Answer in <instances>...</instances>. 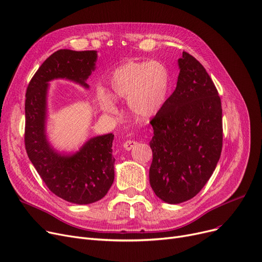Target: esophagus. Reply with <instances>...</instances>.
<instances>
[{
  "label": "esophagus",
  "mask_w": 262,
  "mask_h": 262,
  "mask_svg": "<svg viewBox=\"0 0 262 262\" xmlns=\"http://www.w3.org/2000/svg\"><path fill=\"white\" fill-rule=\"evenodd\" d=\"M138 144V142L137 141H135V140H127V141H125L124 143H123V146H124V149L126 150V151H130L132 149H134V147Z\"/></svg>",
  "instance_id": "obj_1"
}]
</instances>
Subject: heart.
<instances>
[{
  "label": "heart",
  "instance_id": "1",
  "mask_svg": "<svg viewBox=\"0 0 262 262\" xmlns=\"http://www.w3.org/2000/svg\"><path fill=\"white\" fill-rule=\"evenodd\" d=\"M171 75L161 61H127L117 66L108 79V94L98 93L99 106L107 113H116L115 100L127 99L133 115L150 118L166 103Z\"/></svg>",
  "mask_w": 262,
  "mask_h": 262
}]
</instances>
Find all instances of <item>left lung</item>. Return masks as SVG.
<instances>
[{"label": "left lung", "instance_id": "8db88e82", "mask_svg": "<svg viewBox=\"0 0 262 262\" xmlns=\"http://www.w3.org/2000/svg\"><path fill=\"white\" fill-rule=\"evenodd\" d=\"M174 92L151 120L150 184L170 204L195 197L217 165L223 147L222 103L199 61L183 51Z\"/></svg>", "mask_w": 262, "mask_h": 262}]
</instances>
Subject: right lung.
Returning <instances> with one entry per match:
<instances>
[{
  "label": "right lung",
  "mask_w": 262,
  "mask_h": 262,
  "mask_svg": "<svg viewBox=\"0 0 262 262\" xmlns=\"http://www.w3.org/2000/svg\"><path fill=\"white\" fill-rule=\"evenodd\" d=\"M94 50L61 49L52 53L31 79L26 94L25 143L30 161L43 183L58 197L89 204L106 196L115 180L112 142L115 135L91 138L74 154L56 152L47 140V91L53 79H68L84 88L95 70Z\"/></svg>",
  "instance_id": "1"
}]
</instances>
